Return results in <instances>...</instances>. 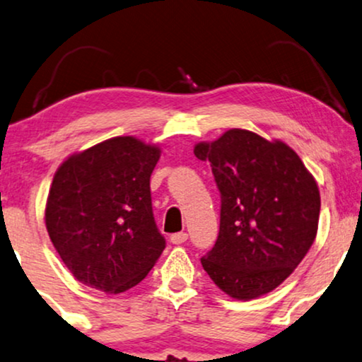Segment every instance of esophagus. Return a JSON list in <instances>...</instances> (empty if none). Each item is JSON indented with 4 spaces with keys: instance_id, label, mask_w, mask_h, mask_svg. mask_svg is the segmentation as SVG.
I'll use <instances>...</instances> for the list:
<instances>
[{
    "instance_id": "34e87169",
    "label": "esophagus",
    "mask_w": 362,
    "mask_h": 362,
    "mask_svg": "<svg viewBox=\"0 0 362 362\" xmlns=\"http://www.w3.org/2000/svg\"><path fill=\"white\" fill-rule=\"evenodd\" d=\"M171 243L173 245H181V243H185L186 240H188V235L185 233V231H181V233H174V235H171Z\"/></svg>"
}]
</instances>
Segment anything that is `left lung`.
Returning a JSON list of instances; mask_svg holds the SVG:
<instances>
[{
  "label": "left lung",
  "instance_id": "1",
  "mask_svg": "<svg viewBox=\"0 0 362 362\" xmlns=\"http://www.w3.org/2000/svg\"><path fill=\"white\" fill-rule=\"evenodd\" d=\"M194 156L211 164L221 193L220 233L202 258L203 269L231 298L265 296L297 269L314 243L317 182L284 141L245 129L198 142Z\"/></svg>",
  "mask_w": 362,
  "mask_h": 362
}]
</instances>
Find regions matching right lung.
<instances>
[{
	"mask_svg": "<svg viewBox=\"0 0 362 362\" xmlns=\"http://www.w3.org/2000/svg\"><path fill=\"white\" fill-rule=\"evenodd\" d=\"M160 147L134 136L66 158L53 176L45 225L78 282L105 293L136 287L166 242L153 216L149 180Z\"/></svg>",
	"mask_w": 362,
	"mask_h": 362,
	"instance_id": "obj_1",
	"label": "right lung"
}]
</instances>
